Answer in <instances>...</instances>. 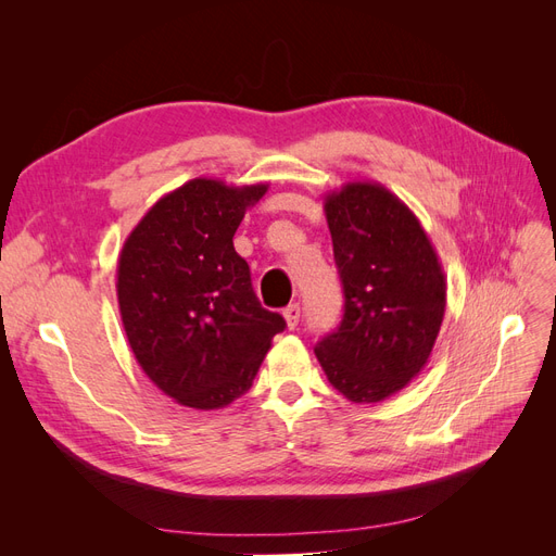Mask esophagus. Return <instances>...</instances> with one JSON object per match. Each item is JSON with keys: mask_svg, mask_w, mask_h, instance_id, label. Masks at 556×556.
<instances>
[{"mask_svg": "<svg viewBox=\"0 0 556 556\" xmlns=\"http://www.w3.org/2000/svg\"><path fill=\"white\" fill-rule=\"evenodd\" d=\"M299 304H290L288 308L282 311V317H285V325H288V329H294L299 325Z\"/></svg>", "mask_w": 556, "mask_h": 556, "instance_id": "obj_1", "label": "esophagus"}]
</instances>
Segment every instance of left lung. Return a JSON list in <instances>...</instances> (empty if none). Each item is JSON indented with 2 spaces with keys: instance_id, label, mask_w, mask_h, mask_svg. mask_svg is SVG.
Instances as JSON below:
<instances>
[{
  "instance_id": "8db88e82",
  "label": "left lung",
  "mask_w": 556,
  "mask_h": 556,
  "mask_svg": "<svg viewBox=\"0 0 556 556\" xmlns=\"http://www.w3.org/2000/svg\"><path fill=\"white\" fill-rule=\"evenodd\" d=\"M325 215L345 313L315 357L348 401L378 403L427 366L445 315V274L415 213L380 182H345L325 197Z\"/></svg>"
}]
</instances>
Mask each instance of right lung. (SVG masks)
Here are the masks:
<instances>
[{"label": "right lung", "instance_id": "1", "mask_svg": "<svg viewBox=\"0 0 556 556\" xmlns=\"http://www.w3.org/2000/svg\"><path fill=\"white\" fill-rule=\"evenodd\" d=\"M268 182L192 178L155 201L117 257V306L129 348L160 390L194 410L243 396L285 329L252 292L233 250L245 211Z\"/></svg>", "mask_w": 556, "mask_h": 556}]
</instances>
